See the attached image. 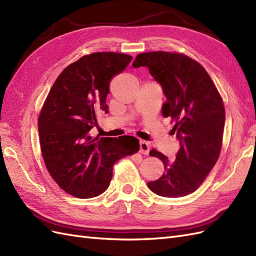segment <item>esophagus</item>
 Segmentation results:
<instances>
[{
  "label": "esophagus",
  "instance_id": "obj_1",
  "mask_svg": "<svg viewBox=\"0 0 256 256\" xmlns=\"http://www.w3.org/2000/svg\"><path fill=\"white\" fill-rule=\"evenodd\" d=\"M150 152V143L146 141H140V153L148 155Z\"/></svg>",
  "mask_w": 256,
  "mask_h": 256
}]
</instances>
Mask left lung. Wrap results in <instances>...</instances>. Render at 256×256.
<instances>
[{"instance_id":"left-lung-1","label":"left lung","mask_w":256,"mask_h":256,"mask_svg":"<svg viewBox=\"0 0 256 256\" xmlns=\"http://www.w3.org/2000/svg\"><path fill=\"white\" fill-rule=\"evenodd\" d=\"M132 66L148 68L162 86L166 98L162 113L175 122L172 132L180 144L174 162L156 150L150 152L163 162L165 172L148 186L160 196H184L200 186L220 156L226 117L222 100L206 70L184 54L141 53Z\"/></svg>"}]
</instances>
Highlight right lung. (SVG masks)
<instances>
[{"mask_svg": "<svg viewBox=\"0 0 256 256\" xmlns=\"http://www.w3.org/2000/svg\"><path fill=\"white\" fill-rule=\"evenodd\" d=\"M132 58L98 52L67 66L56 79L38 120L42 156L50 175L70 194L90 198L108 188L113 166L139 151L132 136L92 138L96 114L108 110L110 81Z\"/></svg>", "mask_w": 256, "mask_h": 256, "instance_id": "add662e5", "label": "right lung"}]
</instances>
